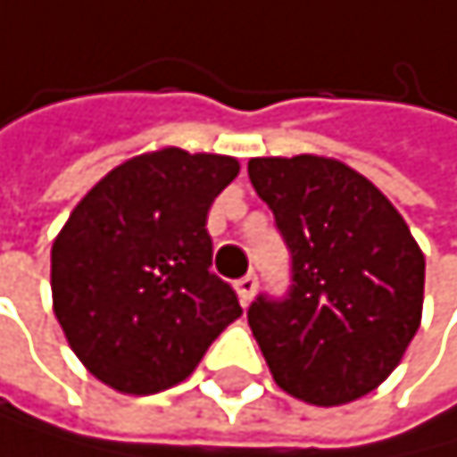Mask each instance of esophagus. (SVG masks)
Here are the masks:
<instances>
[{"label":"esophagus","instance_id":"obj_1","mask_svg":"<svg viewBox=\"0 0 457 457\" xmlns=\"http://www.w3.org/2000/svg\"><path fill=\"white\" fill-rule=\"evenodd\" d=\"M254 292H257V278H254V274H245V278L237 280V295H240V303L243 306L252 303Z\"/></svg>","mask_w":457,"mask_h":457}]
</instances>
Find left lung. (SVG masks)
<instances>
[{"label":"left lung","mask_w":457,"mask_h":457,"mask_svg":"<svg viewBox=\"0 0 457 457\" xmlns=\"http://www.w3.org/2000/svg\"><path fill=\"white\" fill-rule=\"evenodd\" d=\"M248 179L292 254L286 297L257 295L248 326L278 386L318 406L372 392L420 326L424 254L363 174L314 154L257 157Z\"/></svg>","instance_id":"obj_1"}]
</instances>
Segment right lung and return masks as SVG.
Masks as SVG:
<instances>
[{"mask_svg":"<svg viewBox=\"0 0 457 457\" xmlns=\"http://www.w3.org/2000/svg\"><path fill=\"white\" fill-rule=\"evenodd\" d=\"M240 165L162 148L85 194L51 248L54 314L85 369L117 392L186 380L243 309L212 271L209 209Z\"/></svg>","mask_w":457,"mask_h":457,"instance_id":"obj_1","label":"right lung"}]
</instances>
